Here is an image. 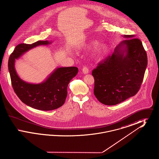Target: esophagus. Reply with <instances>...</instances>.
Here are the masks:
<instances>
[{
	"label": "esophagus",
	"instance_id": "obj_1",
	"mask_svg": "<svg viewBox=\"0 0 159 159\" xmlns=\"http://www.w3.org/2000/svg\"><path fill=\"white\" fill-rule=\"evenodd\" d=\"M82 71L84 74H88L89 73V69L87 67L84 66L82 68Z\"/></svg>",
	"mask_w": 159,
	"mask_h": 159
}]
</instances>
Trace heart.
<instances>
[{
	"mask_svg": "<svg viewBox=\"0 0 159 159\" xmlns=\"http://www.w3.org/2000/svg\"><path fill=\"white\" fill-rule=\"evenodd\" d=\"M98 42L95 40L92 41L90 43V45L91 46H97L98 45ZM107 52V47L105 46H101L97 51V55L98 56V57H99V58L103 57L106 55Z\"/></svg>",
	"mask_w": 159,
	"mask_h": 159,
	"instance_id": "1",
	"label": "heart"
}]
</instances>
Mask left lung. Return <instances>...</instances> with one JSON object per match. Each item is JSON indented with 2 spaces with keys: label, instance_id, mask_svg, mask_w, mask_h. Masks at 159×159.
<instances>
[{
  "label": "left lung",
  "instance_id": "8db88e82",
  "mask_svg": "<svg viewBox=\"0 0 159 159\" xmlns=\"http://www.w3.org/2000/svg\"><path fill=\"white\" fill-rule=\"evenodd\" d=\"M125 40L113 54L93 69V93L100 102L114 106L136 95L143 81L147 55L141 41L134 35Z\"/></svg>",
  "mask_w": 159,
  "mask_h": 159
}]
</instances>
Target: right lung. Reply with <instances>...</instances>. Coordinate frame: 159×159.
<instances>
[{"mask_svg": "<svg viewBox=\"0 0 159 159\" xmlns=\"http://www.w3.org/2000/svg\"><path fill=\"white\" fill-rule=\"evenodd\" d=\"M51 43V42L46 40L38 41L32 44H19L15 47L8 61L12 86L18 97L25 104L43 111L57 109L64 104L67 95L68 83L77 74L78 68H56L44 82L33 84L27 83L19 77L15 71V60L31 49Z\"/></svg>", "mask_w": 159, "mask_h": 159, "instance_id": "obj_1", "label": "right lung"}]
</instances>
